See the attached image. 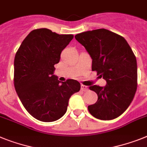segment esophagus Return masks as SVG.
Here are the masks:
<instances>
[{"label": "esophagus", "instance_id": "obj_1", "mask_svg": "<svg viewBox=\"0 0 147 147\" xmlns=\"http://www.w3.org/2000/svg\"><path fill=\"white\" fill-rule=\"evenodd\" d=\"M81 89L82 91H87L88 90V87L87 86H84V85L81 84Z\"/></svg>", "mask_w": 147, "mask_h": 147}]
</instances>
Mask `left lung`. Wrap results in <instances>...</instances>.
Here are the masks:
<instances>
[{
	"instance_id": "8db88e82",
	"label": "left lung",
	"mask_w": 147,
	"mask_h": 147,
	"mask_svg": "<svg viewBox=\"0 0 147 147\" xmlns=\"http://www.w3.org/2000/svg\"><path fill=\"white\" fill-rule=\"evenodd\" d=\"M92 58V70L107 82L92 85L98 100L88 106L89 112L102 120H111L125 111L132 102L138 85L136 57L123 36L108 30L86 31L75 36Z\"/></svg>"
}]
</instances>
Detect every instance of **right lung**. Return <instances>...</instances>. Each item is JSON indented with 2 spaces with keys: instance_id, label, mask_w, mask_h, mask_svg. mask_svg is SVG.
I'll use <instances>...</instances> for the list:
<instances>
[{
  "instance_id": "obj_1",
  "label": "right lung",
  "mask_w": 147,
  "mask_h": 147,
  "mask_svg": "<svg viewBox=\"0 0 147 147\" xmlns=\"http://www.w3.org/2000/svg\"><path fill=\"white\" fill-rule=\"evenodd\" d=\"M73 39L47 28L32 30L14 60V86L28 113L42 122L56 121L66 113L70 97L81 89L78 81L61 82L54 75L60 54Z\"/></svg>"
}]
</instances>
